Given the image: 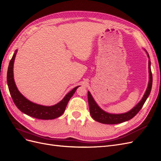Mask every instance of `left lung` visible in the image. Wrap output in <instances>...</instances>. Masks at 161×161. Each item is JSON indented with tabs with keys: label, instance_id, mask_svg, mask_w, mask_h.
Here are the masks:
<instances>
[{
	"label": "left lung",
	"instance_id": "obj_1",
	"mask_svg": "<svg viewBox=\"0 0 161 161\" xmlns=\"http://www.w3.org/2000/svg\"><path fill=\"white\" fill-rule=\"evenodd\" d=\"M146 52H147V56L149 58L148 52L147 51H146ZM148 70H148L149 81H148L147 91H146L142 99H141V101L139 102V103L136 105L133 109H131L130 111L127 112V113L120 114H113L108 113V112L103 111V109L99 108L98 105L97 104L94 99L92 98L91 92L88 91V102H89V110H90L91 115L92 118V119L101 124H117L124 122V121H128L131 118H133L138 113L139 111L141 109V108H142L145 101H147L148 97L150 93L151 89H152L153 75H152V72H151V69H150V59L148 60Z\"/></svg>",
	"mask_w": 161,
	"mask_h": 161
}]
</instances>
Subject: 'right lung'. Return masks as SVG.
I'll return each instance as SVG.
<instances>
[{"instance_id":"add662e5","label":"right lung","mask_w":161,"mask_h":161,"mask_svg":"<svg viewBox=\"0 0 161 161\" xmlns=\"http://www.w3.org/2000/svg\"><path fill=\"white\" fill-rule=\"evenodd\" d=\"M17 52V50L14 52L11 60L9 62L7 71V84L14 103L23 113L37 119H53L62 115L65 111L70 99L75 93L78 87L80 86L75 87L69 93L66 94L64 99L54 105L43 106L34 103L29 101L19 91L14 80L13 64Z\"/></svg>"}]
</instances>
